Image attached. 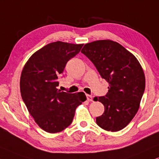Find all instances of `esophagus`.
<instances>
[{
	"label": "esophagus",
	"instance_id": "obj_1",
	"mask_svg": "<svg viewBox=\"0 0 159 159\" xmlns=\"http://www.w3.org/2000/svg\"><path fill=\"white\" fill-rule=\"evenodd\" d=\"M86 98H87L88 101H92V96L89 94H86Z\"/></svg>",
	"mask_w": 159,
	"mask_h": 159
}]
</instances>
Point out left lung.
I'll list each match as a JSON object with an SVG mask.
<instances>
[{
  "mask_svg": "<svg viewBox=\"0 0 159 159\" xmlns=\"http://www.w3.org/2000/svg\"><path fill=\"white\" fill-rule=\"evenodd\" d=\"M81 53L109 85L106 96L95 97V101L103 103L105 108L96 118L98 125L108 131L123 129L137 113L145 88L141 65L134 54L110 39L86 43Z\"/></svg>",
  "mask_w": 159,
  "mask_h": 159,
  "instance_id": "8db88e82",
  "label": "left lung"
}]
</instances>
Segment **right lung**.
<instances>
[{
  "label": "right lung",
  "mask_w": 159,
  "mask_h": 159,
  "mask_svg": "<svg viewBox=\"0 0 159 159\" xmlns=\"http://www.w3.org/2000/svg\"><path fill=\"white\" fill-rule=\"evenodd\" d=\"M83 45L61 41L48 44L29 58L22 70V98L36 123L48 133L67 128L76 108L86 100L82 92L72 94L57 89L58 78L66 64Z\"/></svg>",
  "instance_id": "1"
}]
</instances>
